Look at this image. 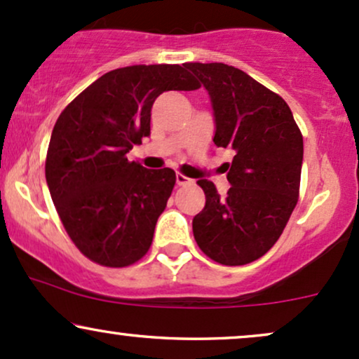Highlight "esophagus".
<instances>
[{"label": "esophagus", "instance_id": "1", "mask_svg": "<svg viewBox=\"0 0 359 359\" xmlns=\"http://www.w3.org/2000/svg\"><path fill=\"white\" fill-rule=\"evenodd\" d=\"M175 180H177V185H189V184H192V179H189V177H185L184 174H179V172H177Z\"/></svg>", "mask_w": 359, "mask_h": 359}]
</instances>
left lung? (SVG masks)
I'll use <instances>...</instances> for the list:
<instances>
[{
    "label": "left lung",
    "instance_id": "obj_1",
    "mask_svg": "<svg viewBox=\"0 0 359 359\" xmlns=\"http://www.w3.org/2000/svg\"><path fill=\"white\" fill-rule=\"evenodd\" d=\"M184 65L209 94L214 145L234 151L224 197L197 180L205 205L192 219L194 238L214 262L246 265L277 243L297 204L302 133L287 102L246 72L221 62Z\"/></svg>",
    "mask_w": 359,
    "mask_h": 359
}]
</instances>
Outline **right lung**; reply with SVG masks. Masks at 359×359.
Instances as JSON below:
<instances>
[{"label": "right lung", "instance_id": "add662e5", "mask_svg": "<svg viewBox=\"0 0 359 359\" xmlns=\"http://www.w3.org/2000/svg\"><path fill=\"white\" fill-rule=\"evenodd\" d=\"M184 67L114 69L82 90L53 126L45 163L48 191L74 245L100 265L128 266L150 248L175 172L150 170L126 155L150 135L160 94L199 89Z\"/></svg>", "mask_w": 359, "mask_h": 359}]
</instances>
